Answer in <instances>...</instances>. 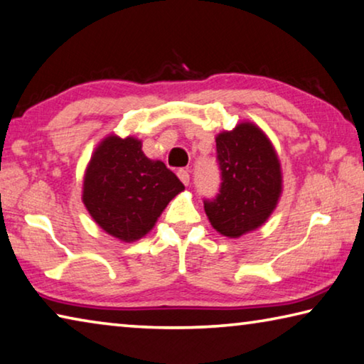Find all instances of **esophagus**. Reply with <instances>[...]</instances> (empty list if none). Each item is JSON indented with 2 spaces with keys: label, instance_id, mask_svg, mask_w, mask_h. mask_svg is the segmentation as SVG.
Wrapping results in <instances>:
<instances>
[{
  "label": "esophagus",
  "instance_id": "obj_1",
  "mask_svg": "<svg viewBox=\"0 0 364 364\" xmlns=\"http://www.w3.org/2000/svg\"><path fill=\"white\" fill-rule=\"evenodd\" d=\"M177 176H178V178H181V181H182L183 186H188L190 174H188L187 169H178V171H177Z\"/></svg>",
  "mask_w": 364,
  "mask_h": 364
}]
</instances>
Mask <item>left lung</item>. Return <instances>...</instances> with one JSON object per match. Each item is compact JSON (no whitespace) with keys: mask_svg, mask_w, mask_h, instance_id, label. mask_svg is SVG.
Returning a JSON list of instances; mask_svg holds the SVG:
<instances>
[{"mask_svg":"<svg viewBox=\"0 0 364 364\" xmlns=\"http://www.w3.org/2000/svg\"><path fill=\"white\" fill-rule=\"evenodd\" d=\"M221 188L205 200V211L219 234L238 238L263 225L282 193V172L271 140L258 126L242 122L216 136Z\"/></svg>","mask_w":364,"mask_h":364,"instance_id":"1","label":"left lung"}]
</instances>
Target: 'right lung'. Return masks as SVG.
<instances>
[{
  "label": "right lung",
  "instance_id": "right-lung-1",
  "mask_svg": "<svg viewBox=\"0 0 364 364\" xmlns=\"http://www.w3.org/2000/svg\"><path fill=\"white\" fill-rule=\"evenodd\" d=\"M186 188L134 136L109 135L95 150L83 177V205L101 229L122 242L145 237L169 201Z\"/></svg>",
  "mask_w": 364,
  "mask_h": 364
}]
</instances>
